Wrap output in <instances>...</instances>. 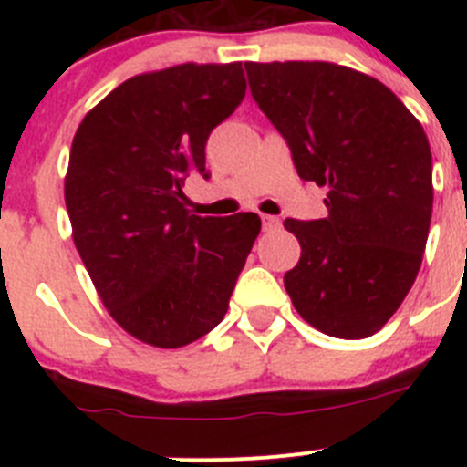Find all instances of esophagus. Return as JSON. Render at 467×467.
<instances>
[{
    "label": "esophagus",
    "mask_w": 467,
    "mask_h": 467,
    "mask_svg": "<svg viewBox=\"0 0 467 467\" xmlns=\"http://www.w3.org/2000/svg\"><path fill=\"white\" fill-rule=\"evenodd\" d=\"M262 225H264V230H273L280 225V219L273 214H262Z\"/></svg>",
    "instance_id": "34e87169"
}]
</instances>
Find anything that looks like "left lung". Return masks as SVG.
<instances>
[{
  "instance_id": "obj_1",
  "label": "left lung",
  "mask_w": 467,
  "mask_h": 467,
  "mask_svg": "<svg viewBox=\"0 0 467 467\" xmlns=\"http://www.w3.org/2000/svg\"><path fill=\"white\" fill-rule=\"evenodd\" d=\"M251 94L327 216L286 219L300 260L286 294L337 338L384 327L416 282L430 234L431 150L420 121L378 78L334 63H246Z\"/></svg>"
}]
</instances>
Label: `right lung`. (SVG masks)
Segmentation results:
<instances>
[{
	"label": "right lung",
	"instance_id": "obj_1",
	"mask_svg": "<svg viewBox=\"0 0 467 467\" xmlns=\"http://www.w3.org/2000/svg\"><path fill=\"white\" fill-rule=\"evenodd\" d=\"M246 97L242 63L176 65L112 89L78 126L65 178L77 251L130 337L181 348L223 321L260 234L255 212L187 210L205 144Z\"/></svg>",
	"mask_w": 467,
	"mask_h": 467
}]
</instances>
